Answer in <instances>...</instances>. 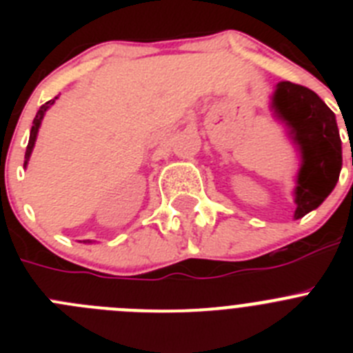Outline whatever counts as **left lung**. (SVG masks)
<instances>
[{"label": "left lung", "instance_id": "obj_1", "mask_svg": "<svg viewBox=\"0 0 353 353\" xmlns=\"http://www.w3.org/2000/svg\"><path fill=\"white\" fill-rule=\"evenodd\" d=\"M276 117L288 125L302 164L295 187V219L318 208L332 192L343 166L336 114L313 90L281 81L272 95Z\"/></svg>", "mask_w": 353, "mask_h": 353}]
</instances>
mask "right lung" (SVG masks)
Returning <instances> with one entry per match:
<instances>
[{
  "instance_id": "obj_1",
  "label": "right lung",
  "mask_w": 353,
  "mask_h": 353,
  "mask_svg": "<svg viewBox=\"0 0 353 353\" xmlns=\"http://www.w3.org/2000/svg\"><path fill=\"white\" fill-rule=\"evenodd\" d=\"M56 99H58V97H54V99H52V101H49V102H46V104H43V105H40L39 113H37L35 120H33V125H31V132H30V141H28V146H26V155H24V159H26V161H24V166H26L28 161H30L31 150H33V146H35L37 134H39V127H40V123H42L43 114H46V111H48V109L51 108L52 104H54Z\"/></svg>"
}]
</instances>
